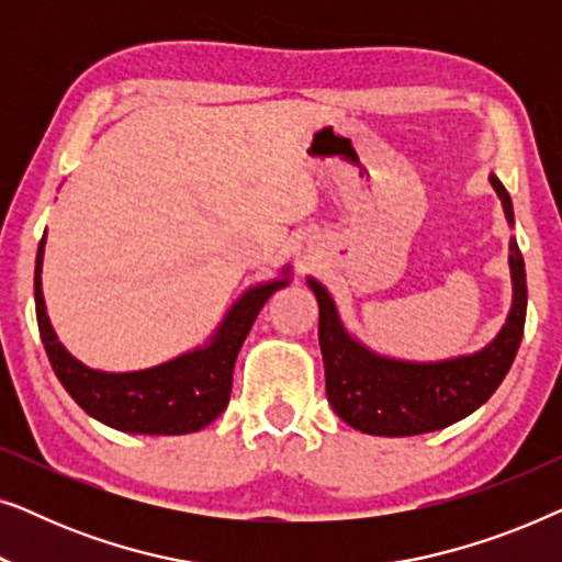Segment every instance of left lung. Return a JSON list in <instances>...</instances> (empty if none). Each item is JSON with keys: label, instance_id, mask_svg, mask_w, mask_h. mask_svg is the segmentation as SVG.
<instances>
[{"label": "left lung", "instance_id": "obj_1", "mask_svg": "<svg viewBox=\"0 0 562 562\" xmlns=\"http://www.w3.org/2000/svg\"><path fill=\"white\" fill-rule=\"evenodd\" d=\"M506 225L514 227L509 191L488 176ZM512 306L506 322L481 350L442 360H406L383 356L358 340L342 322L333 294L314 276L306 286L319 306V350L325 363L327 402L337 417L366 435L412 437L435 432L465 419L509 373L527 317V273L517 237L509 240Z\"/></svg>", "mask_w": 562, "mask_h": 562}]
</instances>
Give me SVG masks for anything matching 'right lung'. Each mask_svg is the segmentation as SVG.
Segmentation results:
<instances>
[{"label":"right lung","instance_id":"add662e5","mask_svg":"<svg viewBox=\"0 0 562 562\" xmlns=\"http://www.w3.org/2000/svg\"><path fill=\"white\" fill-rule=\"evenodd\" d=\"M45 235L35 258V314L45 352L58 381L89 417L130 435H189L225 412L237 352L252 322L294 273L283 266L273 279L252 283L235 299L202 345L140 371H99L81 363L58 340L43 296Z\"/></svg>","mask_w":562,"mask_h":562}]
</instances>
